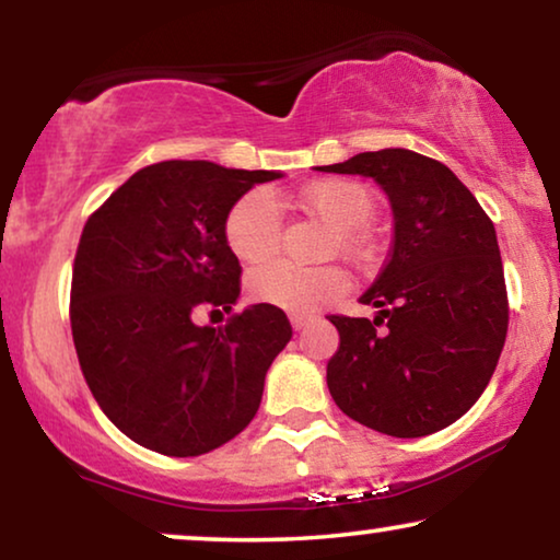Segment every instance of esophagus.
Returning a JSON list of instances; mask_svg holds the SVG:
<instances>
[{"label":"esophagus","mask_w":560,"mask_h":560,"mask_svg":"<svg viewBox=\"0 0 560 560\" xmlns=\"http://www.w3.org/2000/svg\"><path fill=\"white\" fill-rule=\"evenodd\" d=\"M311 316H303V313H293V316H290V324H293V331H303L305 326L311 324Z\"/></svg>","instance_id":"esophagus-1"}]
</instances>
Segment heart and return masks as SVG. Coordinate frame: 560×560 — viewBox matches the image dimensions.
Listing matches in <instances>:
<instances>
[{
	"instance_id": "heart-1",
	"label": "heart",
	"mask_w": 560,
	"mask_h": 560,
	"mask_svg": "<svg viewBox=\"0 0 560 560\" xmlns=\"http://www.w3.org/2000/svg\"><path fill=\"white\" fill-rule=\"evenodd\" d=\"M303 211L313 213L339 232L341 247L354 244V234L372 219L374 201L362 183L326 178L313 180L295 194ZM280 211L265 190H249L229 209L224 240L244 265L265 262L280 244ZM347 288V278L334 267H301L275 259L247 278V293L255 303L288 313H308L331 301Z\"/></svg>"
}]
</instances>
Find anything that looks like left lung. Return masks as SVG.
I'll return each mask as SVG.
<instances>
[{"label":"left lung","instance_id":"left-lung-1","mask_svg":"<svg viewBox=\"0 0 560 560\" xmlns=\"http://www.w3.org/2000/svg\"><path fill=\"white\" fill-rule=\"evenodd\" d=\"M316 171L372 178L395 221L387 265L359 298L377 316H328L339 331L328 393L357 423L395 439L456 423L485 393L508 336L494 224L446 165L412 150L359 152Z\"/></svg>","mask_w":560,"mask_h":560}]
</instances>
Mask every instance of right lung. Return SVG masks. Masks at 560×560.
Instances as JSON below:
<instances>
[{"label": "right lung", "mask_w": 560, "mask_h": 560, "mask_svg": "<svg viewBox=\"0 0 560 560\" xmlns=\"http://www.w3.org/2000/svg\"><path fill=\"white\" fill-rule=\"evenodd\" d=\"M280 171L165 160L137 171L83 226L73 262L71 328L81 372L106 418L140 446L201 456L240 435L262 400L265 374L293 336L270 305L224 326L240 259L224 219L252 186Z\"/></svg>", "instance_id": "right-lung-1"}]
</instances>
